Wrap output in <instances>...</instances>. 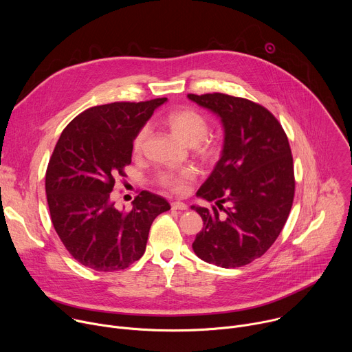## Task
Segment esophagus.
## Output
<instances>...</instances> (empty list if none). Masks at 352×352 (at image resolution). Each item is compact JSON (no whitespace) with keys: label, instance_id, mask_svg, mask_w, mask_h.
<instances>
[{"label":"esophagus","instance_id":"obj_1","mask_svg":"<svg viewBox=\"0 0 352 352\" xmlns=\"http://www.w3.org/2000/svg\"><path fill=\"white\" fill-rule=\"evenodd\" d=\"M171 209L173 210H186L188 206L185 204H182V202H173L171 204Z\"/></svg>","mask_w":352,"mask_h":352}]
</instances>
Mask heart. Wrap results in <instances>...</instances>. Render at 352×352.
Wrapping results in <instances>:
<instances>
[{
  "label": "heart",
  "mask_w": 352,
  "mask_h": 352,
  "mask_svg": "<svg viewBox=\"0 0 352 352\" xmlns=\"http://www.w3.org/2000/svg\"><path fill=\"white\" fill-rule=\"evenodd\" d=\"M164 125L167 129L184 144L193 147L204 157H212L216 153V147L212 142L205 140V135L209 129L208 118L195 109L184 107L171 111L164 118ZM148 138V128H142L132 143L135 155H140L144 148L146 140ZM195 173L190 168H184L177 173H164L160 175V182L174 190H182L185 184L193 179Z\"/></svg>",
  "instance_id": "heart-1"
}]
</instances>
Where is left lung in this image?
I'll list each match as a JSON object with an SVG mask.
<instances>
[{"instance_id":"8db88e82","label":"left lung","mask_w":352,"mask_h":352,"mask_svg":"<svg viewBox=\"0 0 352 352\" xmlns=\"http://www.w3.org/2000/svg\"><path fill=\"white\" fill-rule=\"evenodd\" d=\"M188 98L216 114L224 129L220 160L196 196L216 200L225 213L192 206L204 220L193 252L224 269L241 267L266 252L288 219L295 192L289 143L276 117L250 100L223 93Z\"/></svg>"}]
</instances>
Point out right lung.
Segmentation results:
<instances>
[{
  "mask_svg": "<svg viewBox=\"0 0 352 352\" xmlns=\"http://www.w3.org/2000/svg\"><path fill=\"white\" fill-rule=\"evenodd\" d=\"M167 98L111 103L87 109L63 131L45 173L53 226L68 252L96 272H116L139 261L153 220L171 209L142 190L129 212L111 200L117 177H125L132 143Z\"/></svg>",
  "mask_w": 352,
  "mask_h": 352,
  "instance_id": "right-lung-1",
  "label": "right lung"
}]
</instances>
